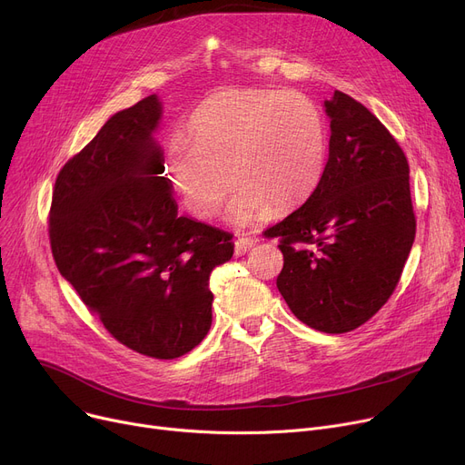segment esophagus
<instances>
[{
    "label": "esophagus",
    "mask_w": 465,
    "mask_h": 465,
    "mask_svg": "<svg viewBox=\"0 0 465 465\" xmlns=\"http://www.w3.org/2000/svg\"><path fill=\"white\" fill-rule=\"evenodd\" d=\"M254 245H256V242H254L252 239H249V237H239V239H235V242H233V249H235V254H237V256H242V254L251 252Z\"/></svg>",
    "instance_id": "esophagus-1"
}]
</instances>
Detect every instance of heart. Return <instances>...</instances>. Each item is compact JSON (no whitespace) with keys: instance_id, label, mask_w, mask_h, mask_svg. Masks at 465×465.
<instances>
[{"instance_id":"obj_1","label":"heart","mask_w":465,"mask_h":465,"mask_svg":"<svg viewBox=\"0 0 465 465\" xmlns=\"http://www.w3.org/2000/svg\"><path fill=\"white\" fill-rule=\"evenodd\" d=\"M326 165V126L321 109L300 92L223 88L195 109L186 137L167 143L169 183L186 207L213 216L232 188L233 224L254 223L272 207L302 205L321 183Z\"/></svg>"}]
</instances>
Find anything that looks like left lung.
<instances>
[{
	"label": "left lung",
	"mask_w": 465,
	"mask_h": 465,
	"mask_svg": "<svg viewBox=\"0 0 465 465\" xmlns=\"http://www.w3.org/2000/svg\"><path fill=\"white\" fill-rule=\"evenodd\" d=\"M330 156L309 200L263 237L284 256L277 288L298 319L324 333L356 330L394 294L411 252L409 162L382 122L333 92Z\"/></svg>",
	"instance_id": "obj_1"
}]
</instances>
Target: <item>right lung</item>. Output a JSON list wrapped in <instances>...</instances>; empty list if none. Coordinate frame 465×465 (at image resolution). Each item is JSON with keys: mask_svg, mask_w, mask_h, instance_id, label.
<instances>
[{"mask_svg": "<svg viewBox=\"0 0 465 465\" xmlns=\"http://www.w3.org/2000/svg\"><path fill=\"white\" fill-rule=\"evenodd\" d=\"M160 114L146 95L65 162L48 239L62 277L118 343L173 360L211 328L209 277L232 258L233 235L177 214L153 139Z\"/></svg>", "mask_w": 465, "mask_h": 465, "instance_id": "right-lung-1", "label": "right lung"}]
</instances>
